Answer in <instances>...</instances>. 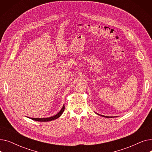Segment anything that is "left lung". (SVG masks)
Returning <instances> with one entry per match:
<instances>
[{"mask_svg": "<svg viewBox=\"0 0 152 152\" xmlns=\"http://www.w3.org/2000/svg\"><path fill=\"white\" fill-rule=\"evenodd\" d=\"M105 117H107V118H108V116H105Z\"/></svg>", "mask_w": 152, "mask_h": 152, "instance_id": "1", "label": "left lung"}]
</instances>
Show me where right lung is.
Listing matches in <instances>:
<instances>
[{"label":"right lung","instance_id":"right-lung-1","mask_svg":"<svg viewBox=\"0 0 152 152\" xmlns=\"http://www.w3.org/2000/svg\"><path fill=\"white\" fill-rule=\"evenodd\" d=\"M64 110H65V106L63 105V108H61V110L59 111V112L53 116L50 117V118H31V119H33V120L36 121H41V122H45V121H52L54 120V119H57L58 118H59L61 114L63 113V112L64 111Z\"/></svg>","mask_w":152,"mask_h":152}]
</instances>
